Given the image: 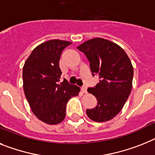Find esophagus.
I'll list each match as a JSON object with an SVG mask.
<instances>
[{"label": "esophagus", "instance_id": "34e87169", "mask_svg": "<svg viewBox=\"0 0 155 155\" xmlns=\"http://www.w3.org/2000/svg\"><path fill=\"white\" fill-rule=\"evenodd\" d=\"M81 91H82V92H83V93H84V94L87 93V87H86V86L82 87Z\"/></svg>", "mask_w": 155, "mask_h": 155}]
</instances>
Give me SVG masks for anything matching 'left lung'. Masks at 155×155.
Masks as SVG:
<instances>
[{"label":"left lung","instance_id":"1","mask_svg":"<svg viewBox=\"0 0 155 155\" xmlns=\"http://www.w3.org/2000/svg\"><path fill=\"white\" fill-rule=\"evenodd\" d=\"M77 49L89 61L92 75L100 79L95 87L87 89L95 96L97 105L87 110V115L94 121H108L119 114L131 93L132 62L120 45L102 38L84 41Z\"/></svg>","mask_w":155,"mask_h":155}]
</instances>
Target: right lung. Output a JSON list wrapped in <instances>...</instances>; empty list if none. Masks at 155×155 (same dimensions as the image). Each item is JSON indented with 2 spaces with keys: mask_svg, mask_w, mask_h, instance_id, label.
<instances>
[{
  "mask_svg": "<svg viewBox=\"0 0 155 155\" xmlns=\"http://www.w3.org/2000/svg\"><path fill=\"white\" fill-rule=\"evenodd\" d=\"M71 42L53 39L33 49L23 68V91L33 114L48 124H58L65 118L68 101L77 96L80 87L66 80L60 83L62 72L59 61L62 51Z\"/></svg>",
  "mask_w": 155,
  "mask_h": 155,
  "instance_id": "add662e5",
  "label": "right lung"
}]
</instances>
